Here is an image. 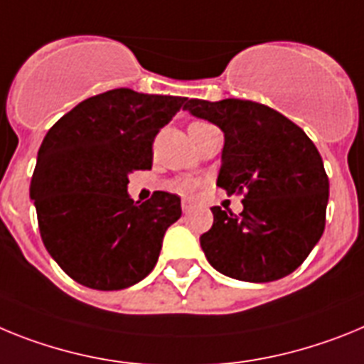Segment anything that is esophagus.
Instances as JSON below:
<instances>
[{"mask_svg":"<svg viewBox=\"0 0 364 364\" xmlns=\"http://www.w3.org/2000/svg\"><path fill=\"white\" fill-rule=\"evenodd\" d=\"M192 207H194V203H192L191 200H186V198H183V201H181V208H183V213H188V210H191Z\"/></svg>","mask_w":364,"mask_h":364,"instance_id":"esophagus-1","label":"esophagus"}]
</instances>
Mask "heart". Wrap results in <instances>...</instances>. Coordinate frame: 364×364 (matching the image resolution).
I'll return each instance as SVG.
<instances>
[{
	"mask_svg": "<svg viewBox=\"0 0 364 364\" xmlns=\"http://www.w3.org/2000/svg\"><path fill=\"white\" fill-rule=\"evenodd\" d=\"M194 124H203V122H194ZM192 188H194V185H192L191 181H183L181 185H179V191H183V192H188V191H192Z\"/></svg>",
	"mask_w": 364,
	"mask_h": 364,
	"instance_id": "obj_1",
	"label": "heart"
}]
</instances>
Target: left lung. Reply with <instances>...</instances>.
Returning <instances> with one entry per match:
<instances>
[{
	"label": "left lung",
	"instance_id": "left-lung-1",
	"mask_svg": "<svg viewBox=\"0 0 364 364\" xmlns=\"http://www.w3.org/2000/svg\"><path fill=\"white\" fill-rule=\"evenodd\" d=\"M183 109L225 135L218 186L243 194L236 216L213 207L200 243L208 264L243 282H273L308 258L326 223L330 181L311 139L282 113L252 100L185 99Z\"/></svg>",
	"mask_w": 364,
	"mask_h": 364
}]
</instances>
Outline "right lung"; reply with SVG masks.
I'll list each match as a JSON object with an SVG mask.
<instances>
[{
  "label": "right lung",
  "mask_w": 364,
  "mask_h": 364,
  "mask_svg": "<svg viewBox=\"0 0 364 364\" xmlns=\"http://www.w3.org/2000/svg\"><path fill=\"white\" fill-rule=\"evenodd\" d=\"M185 99L128 87L86 99L47 132L31 179L43 245L82 286L113 291L143 280L181 200L157 191L144 203L128 176L150 170L151 144Z\"/></svg>",
  "instance_id": "add662e5"
}]
</instances>
